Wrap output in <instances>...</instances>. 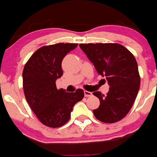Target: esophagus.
Listing matches in <instances>:
<instances>
[{"mask_svg":"<svg viewBox=\"0 0 157 157\" xmlns=\"http://www.w3.org/2000/svg\"><path fill=\"white\" fill-rule=\"evenodd\" d=\"M92 95H93V94H92L91 92L86 91V90H85V91H84V96H86V97H89V96H91Z\"/></svg>","mask_w":157,"mask_h":157,"instance_id":"1","label":"esophagus"}]
</instances>
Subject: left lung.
Here are the masks:
<instances>
[{"mask_svg":"<svg viewBox=\"0 0 157 157\" xmlns=\"http://www.w3.org/2000/svg\"><path fill=\"white\" fill-rule=\"evenodd\" d=\"M80 47L110 86L105 96L99 91L93 93L100 101L99 108L93 110L95 117L105 123L120 121L129 112L140 88L135 58L118 43L80 44Z\"/></svg>","mask_w":157,"mask_h":157,"instance_id":"8db88e82","label":"left lung"}]
</instances>
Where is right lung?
Listing matches in <instances>:
<instances>
[{"mask_svg":"<svg viewBox=\"0 0 157 157\" xmlns=\"http://www.w3.org/2000/svg\"><path fill=\"white\" fill-rule=\"evenodd\" d=\"M78 44L58 43L41 47L33 54L23 71V86L28 104L39 121L50 128H59L71 118V112L84 93L56 87L57 79L63 75L61 62Z\"/></svg>","mask_w":157,"mask_h":157,"instance_id":"right-lung-1","label":"right lung"}]
</instances>
